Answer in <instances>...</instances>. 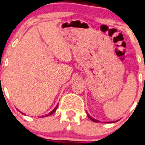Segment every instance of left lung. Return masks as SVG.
<instances>
[{
    "label": "left lung",
    "mask_w": 145,
    "mask_h": 145,
    "mask_svg": "<svg viewBox=\"0 0 145 145\" xmlns=\"http://www.w3.org/2000/svg\"><path fill=\"white\" fill-rule=\"evenodd\" d=\"M87 115H88V117H89V118L90 119V120H92L93 121H94V122H98V121H99V120H95V119H94V118H92V117H91V116L89 115V114H87ZM113 122H114V121H112V123H113ZM111 123V122H110Z\"/></svg>",
    "instance_id": "1"
}]
</instances>
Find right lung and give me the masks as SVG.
<instances>
[{"label": "right lung", "instance_id": "obj_1", "mask_svg": "<svg viewBox=\"0 0 145 145\" xmlns=\"http://www.w3.org/2000/svg\"><path fill=\"white\" fill-rule=\"evenodd\" d=\"M57 107H58V105H57V106H56V107L54 108V109H53V110L51 111V112H50L49 114H46L45 117H47V116H50V115H51V114H54V112H55L56 111V109H57ZM19 112H20V111H19ZM21 113H22V112H21ZM23 114H24V113H23ZM42 117H44V116H42Z\"/></svg>", "mask_w": 145, "mask_h": 145}]
</instances>
